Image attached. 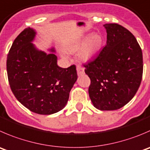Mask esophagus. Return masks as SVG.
Here are the masks:
<instances>
[{"label":"esophagus","mask_w":150,"mask_h":150,"mask_svg":"<svg viewBox=\"0 0 150 150\" xmlns=\"http://www.w3.org/2000/svg\"><path fill=\"white\" fill-rule=\"evenodd\" d=\"M77 72H78V75H81L84 74V68L81 66L77 67Z\"/></svg>","instance_id":"34e87169"}]
</instances>
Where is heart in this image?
<instances>
[{
    "mask_svg": "<svg viewBox=\"0 0 150 150\" xmlns=\"http://www.w3.org/2000/svg\"><path fill=\"white\" fill-rule=\"evenodd\" d=\"M102 43V38L98 33H93L87 40L83 38L77 42L72 44L67 47V50L69 53H75L80 50L79 57L81 60L87 61L91 59L98 51ZM62 56L66 58L64 54Z\"/></svg>",
    "mask_w": 150,
    "mask_h": 150,
    "instance_id": "1",
    "label": "heart"
}]
</instances>
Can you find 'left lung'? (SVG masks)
<instances>
[{
    "label": "left lung",
    "instance_id": "8db88e82",
    "mask_svg": "<svg viewBox=\"0 0 150 150\" xmlns=\"http://www.w3.org/2000/svg\"><path fill=\"white\" fill-rule=\"evenodd\" d=\"M106 45L93 60L84 64L91 80L88 94L96 108H121L137 92L143 75V56L136 37L117 23L104 25Z\"/></svg>",
    "mask_w": 150,
    "mask_h": 150
}]
</instances>
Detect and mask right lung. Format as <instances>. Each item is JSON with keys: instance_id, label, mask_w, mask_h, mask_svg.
<instances>
[{"instance_id": "1", "label": "right lung", "mask_w": 150, "mask_h": 150, "mask_svg": "<svg viewBox=\"0 0 150 150\" xmlns=\"http://www.w3.org/2000/svg\"><path fill=\"white\" fill-rule=\"evenodd\" d=\"M35 35L33 29L27 28L14 40L7 56V75L22 105L33 113L50 115L66 105L78 78L76 67H59L56 55L46 54L32 44Z\"/></svg>"}]
</instances>
